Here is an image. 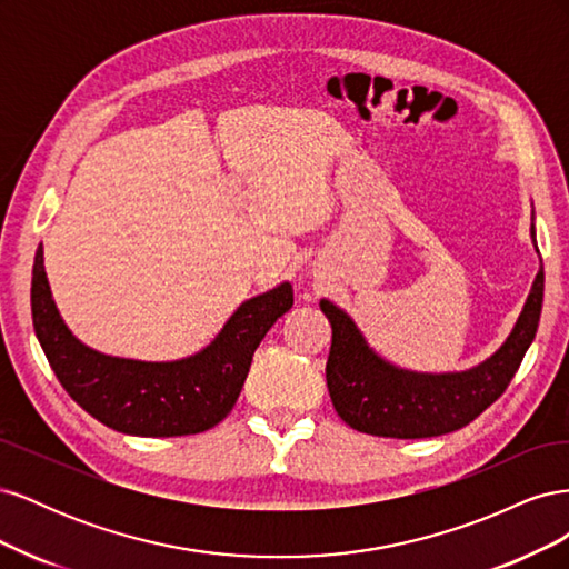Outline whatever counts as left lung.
I'll return each mask as SVG.
<instances>
[{"instance_id": "1", "label": "left lung", "mask_w": 569, "mask_h": 569, "mask_svg": "<svg viewBox=\"0 0 569 569\" xmlns=\"http://www.w3.org/2000/svg\"><path fill=\"white\" fill-rule=\"evenodd\" d=\"M541 303L543 266L501 349L472 370L427 375L387 363L368 347L353 320L322 299L320 308L332 325L325 375L337 416L358 432L391 439L439 437L470 425L508 389L518 372L537 337Z\"/></svg>"}]
</instances>
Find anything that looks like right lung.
<instances>
[{
  "instance_id": "1",
  "label": "right lung",
  "mask_w": 569,
  "mask_h": 569,
  "mask_svg": "<svg viewBox=\"0 0 569 569\" xmlns=\"http://www.w3.org/2000/svg\"><path fill=\"white\" fill-rule=\"evenodd\" d=\"M295 303L282 282L237 308L201 353L170 363L104 356L80 343L51 299L42 244L32 266V325L51 370L68 396L116 432L134 437H184L216 427L239 399L253 351Z\"/></svg>"
}]
</instances>
